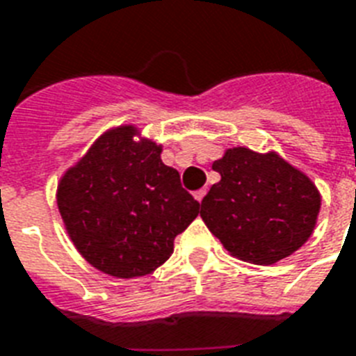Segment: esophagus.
Instances as JSON below:
<instances>
[{"label":"esophagus","mask_w":356,"mask_h":356,"mask_svg":"<svg viewBox=\"0 0 356 356\" xmlns=\"http://www.w3.org/2000/svg\"><path fill=\"white\" fill-rule=\"evenodd\" d=\"M205 194H207V188H201V190H197V192H194V197L197 201H203V197H205Z\"/></svg>","instance_id":"1"}]
</instances>
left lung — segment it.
I'll return each instance as SVG.
<instances>
[{"instance_id":"8db88e82","label":"left lung","mask_w":356,"mask_h":356,"mask_svg":"<svg viewBox=\"0 0 356 356\" xmlns=\"http://www.w3.org/2000/svg\"><path fill=\"white\" fill-rule=\"evenodd\" d=\"M212 170L222 179L201 201V218L233 257L275 264L309 240L321 195L279 153L233 147Z\"/></svg>"}]
</instances>
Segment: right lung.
<instances>
[{
	"label": "right lung",
	"mask_w": 356,
	"mask_h": 356,
	"mask_svg": "<svg viewBox=\"0 0 356 356\" xmlns=\"http://www.w3.org/2000/svg\"><path fill=\"white\" fill-rule=\"evenodd\" d=\"M134 125L108 129L68 168L57 205L70 240L96 270L120 279L147 275L173 253V240L200 214L162 145Z\"/></svg>",
	"instance_id": "1"
}]
</instances>
